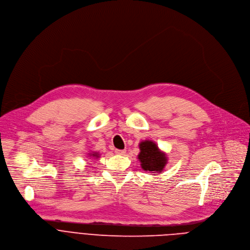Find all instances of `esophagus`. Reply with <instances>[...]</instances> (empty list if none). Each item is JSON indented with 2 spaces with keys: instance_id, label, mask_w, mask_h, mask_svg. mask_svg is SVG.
<instances>
[{
  "instance_id": "obj_1",
  "label": "esophagus",
  "mask_w": 250,
  "mask_h": 250,
  "mask_svg": "<svg viewBox=\"0 0 250 250\" xmlns=\"http://www.w3.org/2000/svg\"><path fill=\"white\" fill-rule=\"evenodd\" d=\"M115 152H116V154H118V155H124V154L125 153V150H121V149H116Z\"/></svg>"
}]
</instances>
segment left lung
Masks as SVG:
<instances>
[{
  "instance_id": "obj_1",
  "label": "left lung",
  "mask_w": 250,
  "mask_h": 250,
  "mask_svg": "<svg viewBox=\"0 0 250 250\" xmlns=\"http://www.w3.org/2000/svg\"><path fill=\"white\" fill-rule=\"evenodd\" d=\"M139 148L138 159L141 162L142 169L153 172L155 175L162 172L165 165L167 164V158L158 149L157 145L152 141H143L139 144Z\"/></svg>"
}]
</instances>
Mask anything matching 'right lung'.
I'll return each instance as SVG.
<instances>
[{"mask_svg":"<svg viewBox=\"0 0 250 250\" xmlns=\"http://www.w3.org/2000/svg\"><path fill=\"white\" fill-rule=\"evenodd\" d=\"M91 155H92V156H94V157H97V156H98L96 153H94V154H91ZM91 155H90V156H91Z\"/></svg>","mask_w":250,"mask_h":250,"instance_id":"1","label":"right lung"}]
</instances>
